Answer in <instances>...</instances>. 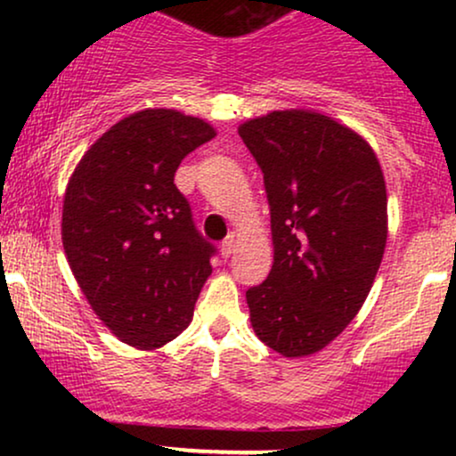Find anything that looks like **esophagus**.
Masks as SVG:
<instances>
[{"mask_svg": "<svg viewBox=\"0 0 456 456\" xmlns=\"http://www.w3.org/2000/svg\"><path fill=\"white\" fill-rule=\"evenodd\" d=\"M235 246H238V238H235V235L232 233L227 240H224L223 246H221V255H223V257H232V255L235 253Z\"/></svg>", "mask_w": 456, "mask_h": 456, "instance_id": "obj_1", "label": "esophagus"}]
</instances>
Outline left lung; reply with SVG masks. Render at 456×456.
I'll return each instance as SVG.
<instances>
[{
    "label": "left lung",
    "instance_id": "8db88e82",
    "mask_svg": "<svg viewBox=\"0 0 456 456\" xmlns=\"http://www.w3.org/2000/svg\"><path fill=\"white\" fill-rule=\"evenodd\" d=\"M264 171L274 264L246 291L250 326L285 358L322 352L362 308L388 240L384 171L362 134L313 109L246 119Z\"/></svg>",
    "mask_w": 456,
    "mask_h": 456
}]
</instances>
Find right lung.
Instances as JSON below:
<instances>
[{
	"label": "right lung",
	"mask_w": 456,
	"mask_h": 456,
	"mask_svg": "<svg viewBox=\"0 0 456 456\" xmlns=\"http://www.w3.org/2000/svg\"><path fill=\"white\" fill-rule=\"evenodd\" d=\"M216 137L206 119L154 107L113 124L68 180L61 244L96 317L130 347L159 349L192 322L214 248L174 177Z\"/></svg>",
	"instance_id": "right-lung-1"
}]
</instances>
